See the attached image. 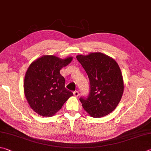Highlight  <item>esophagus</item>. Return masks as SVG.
<instances>
[{
    "mask_svg": "<svg viewBox=\"0 0 151 151\" xmlns=\"http://www.w3.org/2000/svg\"><path fill=\"white\" fill-rule=\"evenodd\" d=\"M73 95L75 97H78L79 96V91H73Z\"/></svg>",
    "mask_w": 151,
    "mask_h": 151,
    "instance_id": "obj_1",
    "label": "esophagus"
}]
</instances>
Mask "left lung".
Returning a JSON list of instances; mask_svg holds the SVG:
<instances>
[{"instance_id":"left-lung-1","label":"left lung","mask_w":151,"mask_h":151,"mask_svg":"<svg viewBox=\"0 0 151 151\" xmlns=\"http://www.w3.org/2000/svg\"><path fill=\"white\" fill-rule=\"evenodd\" d=\"M89 80L88 96L81 97L83 109L93 117L111 113L119 103L124 90L123 80L117 63L102 53L76 56Z\"/></svg>"}]
</instances>
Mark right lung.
<instances>
[{
  "instance_id": "right-lung-1",
  "label": "right lung",
  "mask_w": 151,
  "mask_h": 151,
  "mask_svg": "<svg viewBox=\"0 0 151 151\" xmlns=\"http://www.w3.org/2000/svg\"><path fill=\"white\" fill-rule=\"evenodd\" d=\"M71 60L72 57L62 60L54 55H43L29 66L24 90L28 104L40 115H54L73 96L65 88V79L60 73Z\"/></svg>"
}]
</instances>
